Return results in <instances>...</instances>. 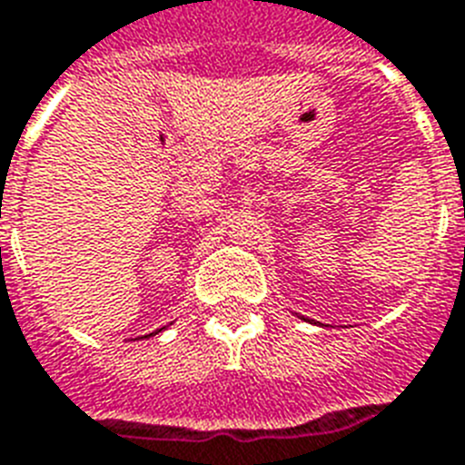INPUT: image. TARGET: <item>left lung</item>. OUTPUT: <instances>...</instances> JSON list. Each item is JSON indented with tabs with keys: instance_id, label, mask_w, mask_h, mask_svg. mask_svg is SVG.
Listing matches in <instances>:
<instances>
[{
	"instance_id": "left-lung-1",
	"label": "left lung",
	"mask_w": 465,
	"mask_h": 465,
	"mask_svg": "<svg viewBox=\"0 0 465 465\" xmlns=\"http://www.w3.org/2000/svg\"><path fill=\"white\" fill-rule=\"evenodd\" d=\"M293 315H296V312H293ZM298 320H305V322H311V324H322V322H315V320H308V318H303V315H296Z\"/></svg>"
}]
</instances>
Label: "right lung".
<instances>
[{
	"mask_svg": "<svg viewBox=\"0 0 465 465\" xmlns=\"http://www.w3.org/2000/svg\"><path fill=\"white\" fill-rule=\"evenodd\" d=\"M164 330H167V327H160V330L150 331V334H145V337H138V339H150V337H154V334H160V331H164Z\"/></svg>",
	"mask_w": 465,
	"mask_h": 465,
	"instance_id": "obj_1",
	"label": "right lung"
}]
</instances>
